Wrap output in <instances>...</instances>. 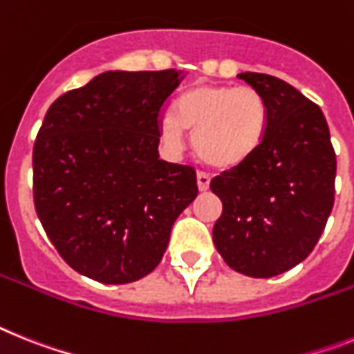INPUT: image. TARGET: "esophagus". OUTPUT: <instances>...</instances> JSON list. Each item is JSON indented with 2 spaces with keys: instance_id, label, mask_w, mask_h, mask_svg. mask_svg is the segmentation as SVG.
<instances>
[{
  "instance_id": "esophagus-1",
  "label": "esophagus",
  "mask_w": 354,
  "mask_h": 354,
  "mask_svg": "<svg viewBox=\"0 0 354 354\" xmlns=\"http://www.w3.org/2000/svg\"><path fill=\"white\" fill-rule=\"evenodd\" d=\"M209 185H210L209 174L203 171L198 172V189H200V191H207V189H209Z\"/></svg>"
}]
</instances>
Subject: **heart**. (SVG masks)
Segmentation results:
<instances>
[{
	"label": "heart",
	"instance_id": "heart-1",
	"mask_svg": "<svg viewBox=\"0 0 354 354\" xmlns=\"http://www.w3.org/2000/svg\"><path fill=\"white\" fill-rule=\"evenodd\" d=\"M270 109L252 86L194 84L174 102V117L162 120V136L180 147L192 133L196 154L212 167L241 165L259 149L268 131Z\"/></svg>",
	"mask_w": 354,
	"mask_h": 354
}]
</instances>
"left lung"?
<instances>
[{
  "mask_svg": "<svg viewBox=\"0 0 354 354\" xmlns=\"http://www.w3.org/2000/svg\"><path fill=\"white\" fill-rule=\"evenodd\" d=\"M237 77L268 102V131L252 158L212 178L223 203L212 239L230 268L266 279L319 243L335 203L337 154L322 109L301 91L266 73Z\"/></svg>",
  "mask_w": 354,
  "mask_h": 354,
  "instance_id": "left-lung-1",
  "label": "left lung"
}]
</instances>
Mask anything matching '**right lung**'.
Here are the masks:
<instances>
[{
    "mask_svg": "<svg viewBox=\"0 0 354 354\" xmlns=\"http://www.w3.org/2000/svg\"><path fill=\"white\" fill-rule=\"evenodd\" d=\"M176 70L106 71L61 95L32 153L34 205L75 272L104 284L145 277L198 196L191 165L158 158Z\"/></svg>",
    "mask_w": 354,
    "mask_h": 354,
    "instance_id": "add662e5",
    "label": "right lung"
}]
</instances>
